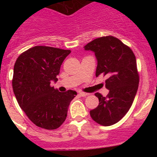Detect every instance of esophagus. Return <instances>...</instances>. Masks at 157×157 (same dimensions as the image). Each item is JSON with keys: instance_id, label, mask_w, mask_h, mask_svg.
<instances>
[{"instance_id": "obj_1", "label": "esophagus", "mask_w": 157, "mask_h": 157, "mask_svg": "<svg viewBox=\"0 0 157 157\" xmlns=\"http://www.w3.org/2000/svg\"><path fill=\"white\" fill-rule=\"evenodd\" d=\"M79 95H80V96H83V97H84V96H88L89 93H83V92H80V93H79Z\"/></svg>"}]
</instances>
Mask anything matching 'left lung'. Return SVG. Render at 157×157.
I'll return each mask as SVG.
<instances>
[{"label": "left lung", "mask_w": 157, "mask_h": 157, "mask_svg": "<svg viewBox=\"0 0 157 157\" xmlns=\"http://www.w3.org/2000/svg\"><path fill=\"white\" fill-rule=\"evenodd\" d=\"M86 51L95 53L97 59L96 76H106V97L95 93L99 105L90 112L98 124L110 126L119 121L128 112L137 93L139 74L134 52L121 40L112 36H102L89 42Z\"/></svg>", "instance_id": "left-lung-1"}]
</instances>
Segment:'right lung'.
<instances>
[{
    "label": "right lung",
    "instance_id": "1",
    "mask_svg": "<svg viewBox=\"0 0 157 157\" xmlns=\"http://www.w3.org/2000/svg\"><path fill=\"white\" fill-rule=\"evenodd\" d=\"M71 50L35 46L23 52L14 64L12 86L20 107L39 128L55 130L65 121L67 109L77 96L74 90L61 93L51 82L58 80L61 65Z\"/></svg>",
    "mask_w": 157,
    "mask_h": 157
}]
</instances>
